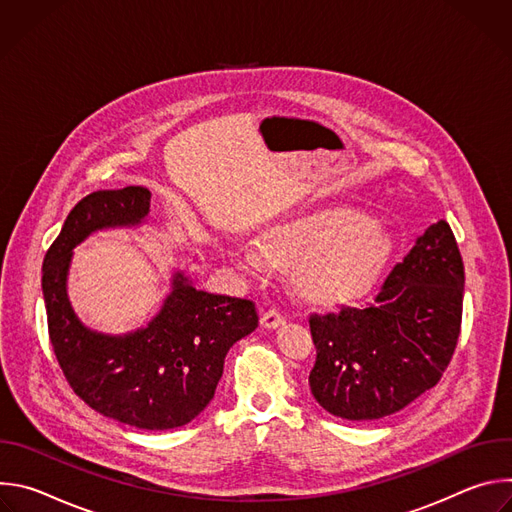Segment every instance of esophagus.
<instances>
[{"label": "esophagus", "instance_id": "esophagus-1", "mask_svg": "<svg viewBox=\"0 0 512 512\" xmlns=\"http://www.w3.org/2000/svg\"><path fill=\"white\" fill-rule=\"evenodd\" d=\"M283 324V316L277 312V310H267L263 316H261V326L267 328V330H275Z\"/></svg>", "mask_w": 512, "mask_h": 512}]
</instances>
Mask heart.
Returning <instances> with one entry per match:
<instances>
[{"label": "heart", "instance_id": "obj_1", "mask_svg": "<svg viewBox=\"0 0 512 512\" xmlns=\"http://www.w3.org/2000/svg\"><path fill=\"white\" fill-rule=\"evenodd\" d=\"M393 253L389 233L367 216L334 210L291 216L269 227L261 241L233 245L235 263L261 273L267 261L294 269L302 294L318 304H342L360 298L377 283Z\"/></svg>", "mask_w": 512, "mask_h": 512}]
</instances>
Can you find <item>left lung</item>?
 <instances>
[{
  "mask_svg": "<svg viewBox=\"0 0 512 512\" xmlns=\"http://www.w3.org/2000/svg\"><path fill=\"white\" fill-rule=\"evenodd\" d=\"M464 263L446 221L431 225L364 308L312 316L314 399L348 421L393 415L435 387L452 360Z\"/></svg>",
  "mask_w": 512,
  "mask_h": 512,
  "instance_id": "obj_1",
  "label": "left lung"
}]
</instances>
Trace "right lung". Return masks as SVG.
<instances>
[{
  "label": "right lung",
  "mask_w": 512,
  "mask_h": 512,
  "mask_svg": "<svg viewBox=\"0 0 512 512\" xmlns=\"http://www.w3.org/2000/svg\"><path fill=\"white\" fill-rule=\"evenodd\" d=\"M150 200L148 188L127 186L77 202L44 257L42 294L50 342L72 391L119 423L166 431L206 409L227 352L259 318L253 302L206 294L178 267L160 312L145 326L107 334L81 322L68 298L72 251L99 231L143 227Z\"/></svg>",
  "instance_id": "add662e5"
}]
</instances>
